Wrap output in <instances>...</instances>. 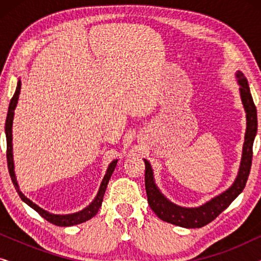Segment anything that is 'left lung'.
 Instances as JSON below:
<instances>
[{"instance_id": "left-lung-1", "label": "left lung", "mask_w": 261, "mask_h": 261, "mask_svg": "<svg viewBox=\"0 0 261 261\" xmlns=\"http://www.w3.org/2000/svg\"><path fill=\"white\" fill-rule=\"evenodd\" d=\"M238 83L240 85V97L246 112V134L245 142L242 147V156L238 176L231 187L223 191L222 194L215 196L203 205L196 208H184L174 204L164 196L154 183L153 170L147 160L145 162V187L147 194V201L151 209L160 220L165 222L176 224L184 228H201L215 220L224 209H227L231 202L241 194L247 183L249 171L252 166L253 156V141H254L256 130H258V119H256V108L253 102L248 82L241 71L235 74Z\"/></svg>"}]
</instances>
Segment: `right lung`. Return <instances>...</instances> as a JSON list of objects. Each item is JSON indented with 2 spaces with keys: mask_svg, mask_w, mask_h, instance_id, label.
Returning <instances> with one entry per match:
<instances>
[{
  "mask_svg": "<svg viewBox=\"0 0 261 261\" xmlns=\"http://www.w3.org/2000/svg\"><path fill=\"white\" fill-rule=\"evenodd\" d=\"M20 90H21V81H17V85H16V90L15 94L10 99L9 103V108H8V114H7V120H6V138H7V163H8V170H9V174L10 178H12V181L15 187L17 194L21 197V199L24 203H27L31 208H33L35 212L40 214V215L44 217L45 220H47L48 222H51L52 224H56V226H60V227H70V226H74V224H80L83 223L85 221L90 220L91 217H94L97 212L101 208L102 205V201H103V196H105L107 185L109 183L110 177L115 170L116 164H117V159L113 160L112 163L109 164L108 169H107V172L105 174V178L102 179V183L99 185L98 192L96 195V197L94 198L90 204H89L87 208H84L83 210L78 213H73V214H67V215H56V214H51L48 212H46L40 206H38L35 203H33L31 199H28L26 196H24L22 192L20 191L19 185H17L16 181V177H15V171H14V160H13V134H12V127H13V119H14V110L16 108L17 101H19V95H20Z\"/></svg>",
  "mask_w": 261,
  "mask_h": 261,
  "instance_id": "add662e5",
  "label": "right lung"
}]
</instances>
